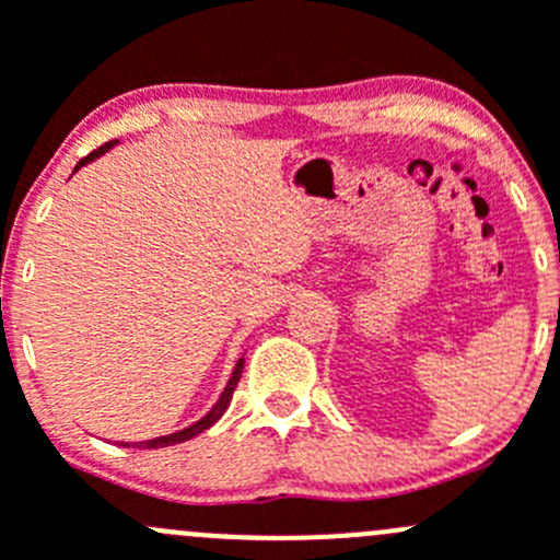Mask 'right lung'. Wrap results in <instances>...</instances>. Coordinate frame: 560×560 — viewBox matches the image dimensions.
I'll use <instances>...</instances> for the list:
<instances>
[{
  "mask_svg": "<svg viewBox=\"0 0 560 560\" xmlns=\"http://www.w3.org/2000/svg\"><path fill=\"white\" fill-rule=\"evenodd\" d=\"M116 143H118V140H110V143L100 145L97 151H92V154H89V156H83V160L78 162V165H75V171H81L83 165H89V162H94V160H97V156H103L105 151H107V149H113V145H116ZM241 374H244V358H241L238 363H235V371H233V376H230L228 387H224V393L219 395V400H217V404H213V409L208 411V415L202 417V420H197L195 425L184 428V431L167 433V436H156V439H149V442H132V447H138V450H156V447H171V444L189 442V439H195L197 433H202V431H206V428H211L213 422H217L219 417H222L224 411H228L230 400H233V393H235V387H238V380H241ZM121 444H124V447H129V442H121Z\"/></svg>",
  "mask_w": 560,
  "mask_h": 560,
  "instance_id": "right-lung-1",
  "label": "right lung"
}]
</instances>
